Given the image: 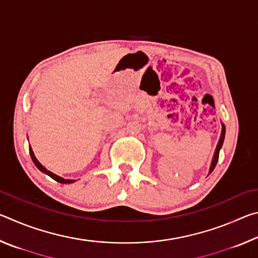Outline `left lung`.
<instances>
[{
  "label": "left lung",
  "mask_w": 258,
  "mask_h": 258,
  "mask_svg": "<svg viewBox=\"0 0 258 258\" xmlns=\"http://www.w3.org/2000/svg\"><path fill=\"white\" fill-rule=\"evenodd\" d=\"M224 137H225V126L222 125V134H221L220 141H218V143H217L215 154H214V157H213V161H212V165H211V169H209V173H212L214 171V168H215V166L217 164L218 155H220V150H221V148H222V145H223Z\"/></svg>",
  "instance_id": "8db88e82"
}]
</instances>
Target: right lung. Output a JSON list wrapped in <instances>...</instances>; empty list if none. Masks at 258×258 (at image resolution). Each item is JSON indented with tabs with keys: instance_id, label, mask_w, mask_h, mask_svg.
I'll return each instance as SVG.
<instances>
[{
	"instance_id": "right-lung-1",
	"label": "right lung",
	"mask_w": 258,
	"mask_h": 258,
	"mask_svg": "<svg viewBox=\"0 0 258 258\" xmlns=\"http://www.w3.org/2000/svg\"><path fill=\"white\" fill-rule=\"evenodd\" d=\"M29 152H30V157H32V159H33V161H34V164L36 165V167H37L38 169H40L41 172L47 174V175H49L50 177L53 178V180H55L56 182H60V183H73V182H74V180H66V178L60 177V176H58V175H55V174L51 173L50 171H47V169H46L45 167H43V166L40 164V161H38V160L36 159V157L34 156V152H33V150H32V149H30V148H29Z\"/></svg>"
}]
</instances>
